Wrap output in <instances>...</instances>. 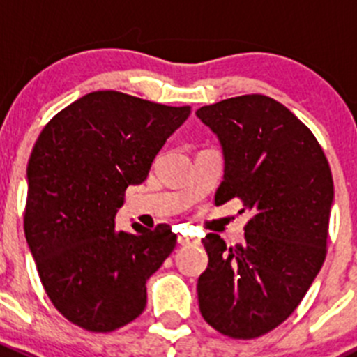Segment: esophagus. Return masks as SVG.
Wrapping results in <instances>:
<instances>
[{"label": "esophagus", "instance_id": "esophagus-1", "mask_svg": "<svg viewBox=\"0 0 357 357\" xmlns=\"http://www.w3.org/2000/svg\"><path fill=\"white\" fill-rule=\"evenodd\" d=\"M178 243H179V245L186 247V245H193V243H197V242L193 238H190V236H186V235H178Z\"/></svg>", "mask_w": 357, "mask_h": 357}]
</instances>
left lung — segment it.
I'll list each match as a JSON object with an SVG mask.
<instances>
[{"label": "left lung", "mask_w": 357, "mask_h": 357, "mask_svg": "<svg viewBox=\"0 0 357 357\" xmlns=\"http://www.w3.org/2000/svg\"><path fill=\"white\" fill-rule=\"evenodd\" d=\"M197 115L225 153L215 205L238 199L252 212L243 243L226 247L215 233L202 240L200 312L219 333L250 340L289 318L325 262L332 171L311 129L269 96H235Z\"/></svg>", "instance_id": "left-lung-1"}]
</instances>
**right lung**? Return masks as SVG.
Masks as SVG:
<instances>
[{
    "instance_id": "add662e5",
    "label": "right lung",
    "mask_w": 357,
    "mask_h": 357,
    "mask_svg": "<svg viewBox=\"0 0 357 357\" xmlns=\"http://www.w3.org/2000/svg\"><path fill=\"white\" fill-rule=\"evenodd\" d=\"M190 107L93 91L43 128L27 164L24 231L46 295L74 325L107 333L138 318L146 280L176 247L169 225L115 229L126 188L142 185Z\"/></svg>"
}]
</instances>
